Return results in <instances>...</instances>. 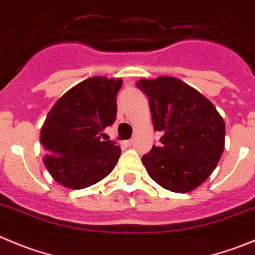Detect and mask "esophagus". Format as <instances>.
<instances>
[{"mask_svg":"<svg viewBox=\"0 0 255 255\" xmlns=\"http://www.w3.org/2000/svg\"><path fill=\"white\" fill-rule=\"evenodd\" d=\"M123 144H125V146H132L133 139H128V141H125V142H123Z\"/></svg>","mask_w":255,"mask_h":255,"instance_id":"34e87169","label":"esophagus"}]
</instances>
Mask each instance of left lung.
<instances>
[{
	"label": "left lung",
	"mask_w": 255,
	"mask_h": 255,
	"mask_svg": "<svg viewBox=\"0 0 255 255\" xmlns=\"http://www.w3.org/2000/svg\"><path fill=\"white\" fill-rule=\"evenodd\" d=\"M147 95L154 130L162 133L142 162L149 177L173 192H189L203 184L220 160L225 123L208 98L172 77L139 79Z\"/></svg>",
	"instance_id": "left-lung-1"
}]
</instances>
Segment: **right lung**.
I'll list each match as a JSON object with an SVG mask.
<instances>
[{
    "label": "right lung",
    "mask_w": 255,
    "mask_h": 255,
    "mask_svg": "<svg viewBox=\"0 0 255 255\" xmlns=\"http://www.w3.org/2000/svg\"><path fill=\"white\" fill-rule=\"evenodd\" d=\"M123 82L94 77L79 83L56 102L46 116L40 141L52 178L79 190L109 175L121 156L120 146L102 141L104 128L117 117V94Z\"/></svg>",
    "instance_id": "1"
}]
</instances>
